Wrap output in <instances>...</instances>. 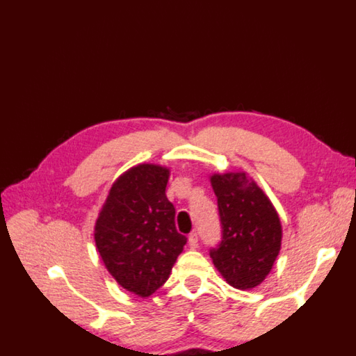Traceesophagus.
<instances>
[{
    "mask_svg": "<svg viewBox=\"0 0 356 356\" xmlns=\"http://www.w3.org/2000/svg\"><path fill=\"white\" fill-rule=\"evenodd\" d=\"M188 245H190V248L193 250L199 247V238L196 232H193L190 236H188Z\"/></svg>",
    "mask_w": 356,
    "mask_h": 356,
    "instance_id": "1",
    "label": "esophagus"
}]
</instances>
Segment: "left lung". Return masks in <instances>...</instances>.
<instances>
[{"mask_svg":"<svg viewBox=\"0 0 356 356\" xmlns=\"http://www.w3.org/2000/svg\"><path fill=\"white\" fill-rule=\"evenodd\" d=\"M220 241L210 248L216 268L234 289L248 290L270 273L281 250V220L266 194L245 174L211 177Z\"/></svg>","mask_w":356,"mask_h":356,"instance_id":"8db88e82","label":"left lung"}]
</instances>
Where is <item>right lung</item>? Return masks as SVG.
Listing matches in <instances>:
<instances>
[{
  "label": "right lung",
  "instance_id": "right-lung-1",
  "mask_svg": "<svg viewBox=\"0 0 356 356\" xmlns=\"http://www.w3.org/2000/svg\"><path fill=\"white\" fill-rule=\"evenodd\" d=\"M170 171L138 165L118 177L95 224V245L123 289L151 296L170 277L186 236L176 228V208L166 197Z\"/></svg>",
  "mask_w": 356,
  "mask_h": 356
}]
</instances>
